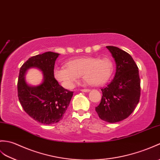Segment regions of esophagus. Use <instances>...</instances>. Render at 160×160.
I'll use <instances>...</instances> for the list:
<instances>
[{
    "mask_svg": "<svg viewBox=\"0 0 160 160\" xmlns=\"http://www.w3.org/2000/svg\"><path fill=\"white\" fill-rule=\"evenodd\" d=\"M80 91L82 92H88L89 91H90V90H89V89H81Z\"/></svg>",
    "mask_w": 160,
    "mask_h": 160,
    "instance_id": "obj_1",
    "label": "esophagus"
}]
</instances>
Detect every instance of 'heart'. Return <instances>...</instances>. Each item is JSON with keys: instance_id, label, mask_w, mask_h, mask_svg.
<instances>
[{"instance_id": "b5f03b06", "label": "heart", "mask_w": 160, "mask_h": 160, "mask_svg": "<svg viewBox=\"0 0 160 160\" xmlns=\"http://www.w3.org/2000/svg\"><path fill=\"white\" fill-rule=\"evenodd\" d=\"M65 67L55 68L53 74L55 80L66 89L73 88L79 76L91 86H101L110 78L114 69L110 58L92 57L73 59L67 62Z\"/></svg>"}]
</instances>
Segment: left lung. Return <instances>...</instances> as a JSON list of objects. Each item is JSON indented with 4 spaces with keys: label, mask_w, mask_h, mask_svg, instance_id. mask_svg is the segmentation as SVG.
Segmentation results:
<instances>
[{
    "label": "left lung",
    "mask_w": 160,
    "mask_h": 160,
    "mask_svg": "<svg viewBox=\"0 0 160 160\" xmlns=\"http://www.w3.org/2000/svg\"><path fill=\"white\" fill-rule=\"evenodd\" d=\"M116 62L113 80L101 89V102L95 108L102 120L111 122L122 121L130 115L139 102L140 80L138 68L128 52L114 46H106Z\"/></svg>",
    "instance_id": "8db88e82"
}]
</instances>
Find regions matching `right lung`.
Here are the masks:
<instances>
[{"mask_svg": "<svg viewBox=\"0 0 160 160\" xmlns=\"http://www.w3.org/2000/svg\"><path fill=\"white\" fill-rule=\"evenodd\" d=\"M59 54L47 52L32 57L20 69L18 82L19 101L24 111L40 123L51 125L60 121L73 96V92L65 89L54 77L55 61ZM31 68L42 72L43 80L36 86L28 84L25 73Z\"/></svg>", "mask_w": 160, "mask_h": 160, "instance_id": "right-lung-1", "label": "right lung"}]
</instances>
